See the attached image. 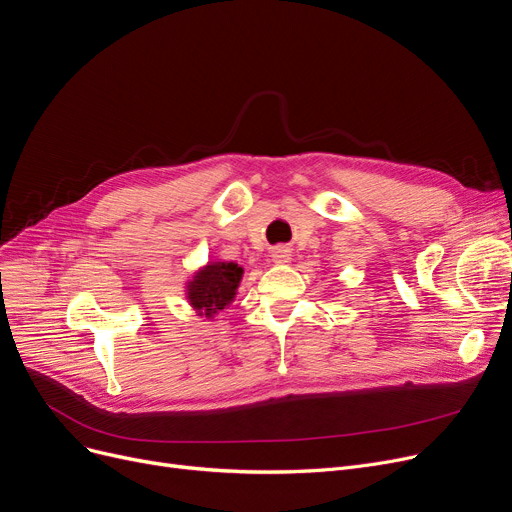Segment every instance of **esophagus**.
Returning <instances> with one entry per match:
<instances>
[{
  "label": "esophagus",
  "instance_id": "1",
  "mask_svg": "<svg viewBox=\"0 0 512 512\" xmlns=\"http://www.w3.org/2000/svg\"><path fill=\"white\" fill-rule=\"evenodd\" d=\"M291 251H288L286 247H276L274 251H272V261L274 263H278V265H286V263H291Z\"/></svg>",
  "mask_w": 512,
  "mask_h": 512
}]
</instances>
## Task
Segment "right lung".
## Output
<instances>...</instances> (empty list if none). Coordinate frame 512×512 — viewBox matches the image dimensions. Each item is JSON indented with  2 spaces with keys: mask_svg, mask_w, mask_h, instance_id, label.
Segmentation results:
<instances>
[{
  "mask_svg": "<svg viewBox=\"0 0 512 512\" xmlns=\"http://www.w3.org/2000/svg\"><path fill=\"white\" fill-rule=\"evenodd\" d=\"M244 270L234 261H209L186 282V299L196 316L213 320L234 299Z\"/></svg>",
  "mask_w": 512,
  "mask_h": 512,
  "instance_id": "obj_1",
  "label": "right lung"
}]
</instances>
